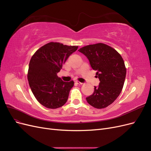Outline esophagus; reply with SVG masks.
I'll use <instances>...</instances> for the list:
<instances>
[{
	"instance_id": "esophagus-1",
	"label": "esophagus",
	"mask_w": 151,
	"mask_h": 151,
	"mask_svg": "<svg viewBox=\"0 0 151 151\" xmlns=\"http://www.w3.org/2000/svg\"><path fill=\"white\" fill-rule=\"evenodd\" d=\"M76 83L77 84H83V83H81V82H79V81H76Z\"/></svg>"
}]
</instances>
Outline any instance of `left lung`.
Segmentation results:
<instances>
[{
    "label": "left lung",
    "instance_id": "8db88e82",
    "mask_svg": "<svg viewBox=\"0 0 151 151\" xmlns=\"http://www.w3.org/2000/svg\"><path fill=\"white\" fill-rule=\"evenodd\" d=\"M78 51L88 58L100 83L94 86L93 94L86 98L88 103L98 108H104L120 95L126 77L125 63L116 50L104 43L87 45Z\"/></svg>",
    "mask_w": 151,
    "mask_h": 151
}]
</instances>
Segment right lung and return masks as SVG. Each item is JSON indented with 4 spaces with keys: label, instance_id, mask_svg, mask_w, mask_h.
I'll use <instances>...</instances> for the list:
<instances>
[{
    "label": "right lung",
    "instance_id": "1",
    "mask_svg": "<svg viewBox=\"0 0 151 151\" xmlns=\"http://www.w3.org/2000/svg\"><path fill=\"white\" fill-rule=\"evenodd\" d=\"M78 47L50 42L32 56L28 72L30 88L38 101L47 108L56 109L67 102L74 81L63 82L57 76L67 58Z\"/></svg>",
    "mask_w": 151,
    "mask_h": 151
}]
</instances>
